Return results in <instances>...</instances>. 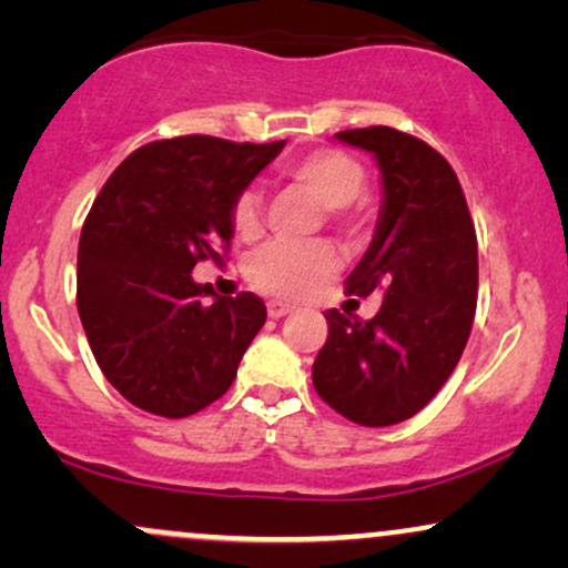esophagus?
<instances>
[{"label":"esophagus","mask_w":568,"mask_h":568,"mask_svg":"<svg viewBox=\"0 0 568 568\" xmlns=\"http://www.w3.org/2000/svg\"><path fill=\"white\" fill-rule=\"evenodd\" d=\"M291 310H293V306L291 304H283V302H270V304H266V312H270L272 321H280V317L288 315Z\"/></svg>","instance_id":"34e87169"}]
</instances>
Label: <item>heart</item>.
<instances>
[{
    "mask_svg": "<svg viewBox=\"0 0 568 568\" xmlns=\"http://www.w3.org/2000/svg\"><path fill=\"white\" fill-rule=\"evenodd\" d=\"M288 179L304 186L338 224L352 226L357 221L349 213V205L366 189V168L342 149H317L304 154L285 168ZM232 226L243 237H253L262 230V194L256 189H245L232 205ZM338 256L334 245L323 240L312 243H288L272 240L258 247L247 262V280L256 288L275 293L283 298H296L310 293L336 270Z\"/></svg>",
    "mask_w": 568,
    "mask_h": 568,
    "instance_id": "obj_1",
    "label": "heart"
}]
</instances>
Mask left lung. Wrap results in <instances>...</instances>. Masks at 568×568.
<instances>
[{
    "mask_svg": "<svg viewBox=\"0 0 568 568\" xmlns=\"http://www.w3.org/2000/svg\"><path fill=\"white\" fill-rule=\"evenodd\" d=\"M376 160L382 205L347 293L384 298L374 321L325 312L328 338L312 366L317 395L363 427L406 422L438 395L470 338L478 240L454 168L395 128L336 133Z\"/></svg>",
    "mask_w": 568,
    "mask_h": 568,
    "instance_id": "obj_1",
    "label": "left lung"
}]
</instances>
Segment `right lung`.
Segmentation results:
<instances>
[{"instance_id": "obj_1", "label": "right lung", "mask_w": 568, "mask_h": 568, "mask_svg": "<svg viewBox=\"0 0 568 568\" xmlns=\"http://www.w3.org/2000/svg\"><path fill=\"white\" fill-rule=\"evenodd\" d=\"M285 141L232 143L181 135L135 149L109 175L80 237L77 310L103 376L149 414L181 419L232 387L266 306L194 283L221 262L232 205Z\"/></svg>"}]
</instances>
